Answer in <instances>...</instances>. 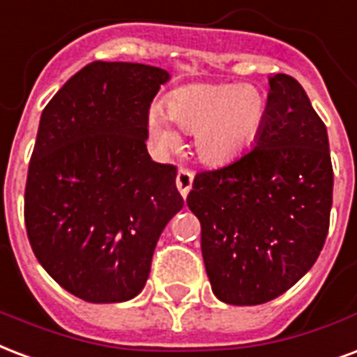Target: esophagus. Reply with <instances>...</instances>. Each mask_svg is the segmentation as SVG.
I'll list each match as a JSON object with an SVG mask.
<instances>
[{"instance_id": "1", "label": "esophagus", "mask_w": 357, "mask_h": 357, "mask_svg": "<svg viewBox=\"0 0 357 357\" xmlns=\"http://www.w3.org/2000/svg\"><path fill=\"white\" fill-rule=\"evenodd\" d=\"M192 184H194V173L188 171V169H178V173H176V188H178L182 197H186L190 194Z\"/></svg>"}]
</instances>
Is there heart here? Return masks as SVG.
<instances>
[{
  "label": "heart",
  "mask_w": 357,
  "mask_h": 357,
  "mask_svg": "<svg viewBox=\"0 0 357 357\" xmlns=\"http://www.w3.org/2000/svg\"><path fill=\"white\" fill-rule=\"evenodd\" d=\"M267 116V99L250 84H190L171 92L165 107L150 109L146 130L158 149L178 143L173 124L194 135L201 162L220 165L254 141Z\"/></svg>",
  "instance_id": "heart-1"
}]
</instances>
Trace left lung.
Segmentation results:
<instances>
[{
    "label": "left lung",
    "instance_id": "obj_1",
    "mask_svg": "<svg viewBox=\"0 0 357 357\" xmlns=\"http://www.w3.org/2000/svg\"><path fill=\"white\" fill-rule=\"evenodd\" d=\"M269 86L252 149L197 173L186 199L214 296L239 307L282 296L314 265L333 201L326 124L294 77L273 75Z\"/></svg>",
    "mask_w": 357,
    "mask_h": 357
}]
</instances>
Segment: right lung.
Listing matches in <instances>:
<instances>
[{
    "mask_svg": "<svg viewBox=\"0 0 357 357\" xmlns=\"http://www.w3.org/2000/svg\"><path fill=\"white\" fill-rule=\"evenodd\" d=\"M165 69L92 61L48 101L24 194L31 250L88 303L141 294L163 227L184 205L176 167L152 162L146 118Z\"/></svg>",
    "mask_w": 357,
    "mask_h": 357,
    "instance_id": "1",
    "label": "right lung"
}]
</instances>
